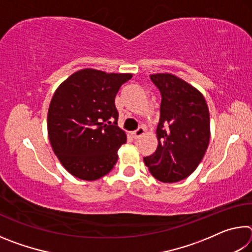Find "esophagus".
I'll list each match as a JSON object with an SVG mask.
<instances>
[{
    "mask_svg": "<svg viewBox=\"0 0 252 252\" xmlns=\"http://www.w3.org/2000/svg\"><path fill=\"white\" fill-rule=\"evenodd\" d=\"M143 133H144V127L143 126H140L135 131L132 132V136H133L134 139H139L140 136H141Z\"/></svg>",
    "mask_w": 252,
    "mask_h": 252,
    "instance_id": "34e87169",
    "label": "esophagus"
}]
</instances>
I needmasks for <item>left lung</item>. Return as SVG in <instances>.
<instances>
[{"instance_id":"1","label":"left lung","mask_w":252,"mask_h":252,"mask_svg":"<svg viewBox=\"0 0 252 252\" xmlns=\"http://www.w3.org/2000/svg\"><path fill=\"white\" fill-rule=\"evenodd\" d=\"M161 94L158 148L143 161L161 182L189 177L201 162L210 140V117L203 95L186 81L168 73L150 75Z\"/></svg>"}]
</instances>
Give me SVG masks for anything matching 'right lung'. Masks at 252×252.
Instances as JSON below:
<instances>
[{
    "label": "right lung",
    "mask_w": 252,
    "mask_h": 252,
    "mask_svg": "<svg viewBox=\"0 0 252 252\" xmlns=\"http://www.w3.org/2000/svg\"><path fill=\"white\" fill-rule=\"evenodd\" d=\"M131 74L84 69L63 82L51 100L48 133L55 156L72 176L97 180L113 169L126 135L118 126L117 93Z\"/></svg>",
    "instance_id": "obj_1"
}]
</instances>
